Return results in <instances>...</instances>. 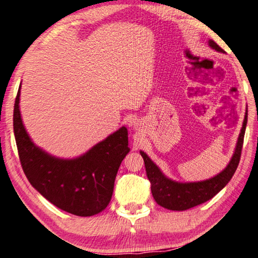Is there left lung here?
Masks as SVG:
<instances>
[{"mask_svg":"<svg viewBox=\"0 0 258 258\" xmlns=\"http://www.w3.org/2000/svg\"><path fill=\"white\" fill-rule=\"evenodd\" d=\"M210 47L223 53V49L213 40H209ZM247 125V113L236 145L235 153L226 169L210 179L196 182H178L167 178L156 163L141 151L148 179L151 182V191L156 202L162 208L172 211H185L200 205L217 195L232 178L239 165L243 137Z\"/></svg>","mask_w":258,"mask_h":258,"instance_id":"obj_1","label":"left lung"}]
</instances>
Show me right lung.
Here are the masks:
<instances>
[{
	"mask_svg": "<svg viewBox=\"0 0 258 258\" xmlns=\"http://www.w3.org/2000/svg\"><path fill=\"white\" fill-rule=\"evenodd\" d=\"M13 110V131L23 172L32 187L55 207L79 217H91L107 208L115 178L128 153L127 128L120 127L87 153L59 159L36 147L22 124L19 100Z\"/></svg>",
	"mask_w": 258,
	"mask_h": 258,
	"instance_id": "obj_1",
	"label": "right lung"
}]
</instances>
